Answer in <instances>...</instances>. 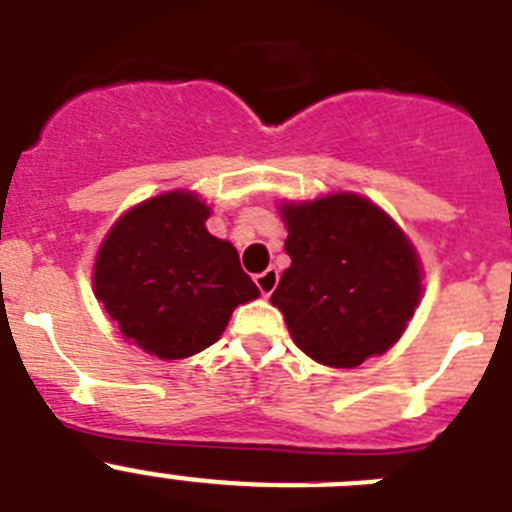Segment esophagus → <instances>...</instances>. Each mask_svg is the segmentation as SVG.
Here are the masks:
<instances>
[{
  "label": "esophagus",
  "mask_w": 512,
  "mask_h": 512,
  "mask_svg": "<svg viewBox=\"0 0 512 512\" xmlns=\"http://www.w3.org/2000/svg\"><path fill=\"white\" fill-rule=\"evenodd\" d=\"M253 282H256V287H259V292L264 297H269L274 289H277V282H279V271L277 269H266L261 271V274H256L253 277Z\"/></svg>",
  "instance_id": "obj_1"
}]
</instances>
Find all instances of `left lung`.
<instances>
[{
    "label": "left lung",
    "instance_id": "8db88e82",
    "mask_svg": "<svg viewBox=\"0 0 512 512\" xmlns=\"http://www.w3.org/2000/svg\"><path fill=\"white\" fill-rule=\"evenodd\" d=\"M292 259L271 302L310 359L351 369L395 346L420 300V264L402 230L359 194L284 205Z\"/></svg>",
    "mask_w": 512,
    "mask_h": 512
}]
</instances>
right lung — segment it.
<instances>
[{
  "label": "right lung",
  "instance_id": "obj_1",
  "mask_svg": "<svg viewBox=\"0 0 512 512\" xmlns=\"http://www.w3.org/2000/svg\"><path fill=\"white\" fill-rule=\"evenodd\" d=\"M207 215L194 194H161L122 215L97 253V300L122 336L158 359L200 354L235 307L259 297L238 251L207 233Z\"/></svg>",
  "mask_w": 512,
  "mask_h": 512
}]
</instances>
